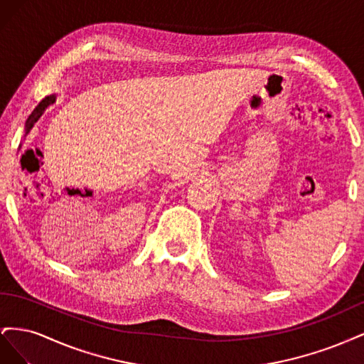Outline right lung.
<instances>
[{
    "label": "right lung",
    "mask_w": 364,
    "mask_h": 364,
    "mask_svg": "<svg viewBox=\"0 0 364 364\" xmlns=\"http://www.w3.org/2000/svg\"><path fill=\"white\" fill-rule=\"evenodd\" d=\"M54 100H56V95H50V97L43 98V100L36 106L35 111H33L31 115L27 118V124H26V130H27V132H28V130L33 127V124H35L36 121L39 119V117L43 114V111H46V109H47L50 105L54 103Z\"/></svg>",
    "instance_id": "add662e5"
}]
</instances>
